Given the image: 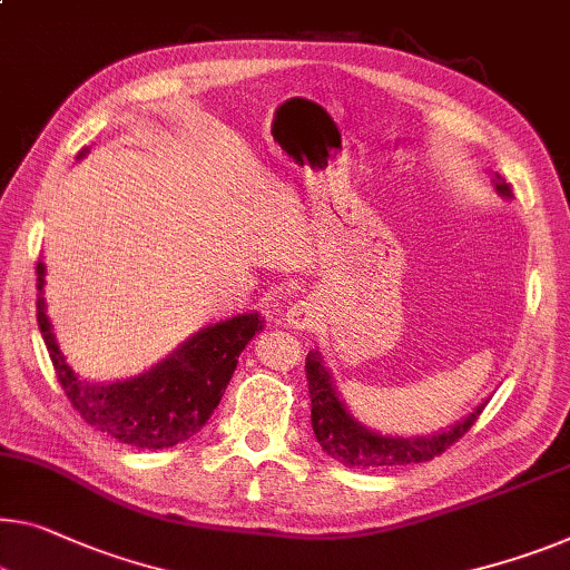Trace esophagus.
Returning a JSON list of instances; mask_svg holds the SVG:
<instances>
[{"mask_svg": "<svg viewBox=\"0 0 570 570\" xmlns=\"http://www.w3.org/2000/svg\"><path fill=\"white\" fill-rule=\"evenodd\" d=\"M315 321H318V305L308 297L293 303L291 311H287V326L291 328H311Z\"/></svg>", "mask_w": 570, "mask_h": 570, "instance_id": "1", "label": "esophagus"}]
</instances>
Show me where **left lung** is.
Segmentation results:
<instances>
[{
	"label": "left lung",
	"mask_w": 570,
	"mask_h": 570,
	"mask_svg": "<svg viewBox=\"0 0 570 570\" xmlns=\"http://www.w3.org/2000/svg\"><path fill=\"white\" fill-rule=\"evenodd\" d=\"M499 180V175H497ZM497 190L502 196H510V183L499 180ZM305 376H308L311 390V423L313 433L318 438L321 449L346 466L358 469H387L405 466V463H425L441 456L445 449H451L459 438L471 431L484 405L476 407L466 420H461L449 431L428 435V438H387L366 431L356 420L346 413L344 402L336 397L331 376L323 366L318 352H311L305 358Z\"/></svg>",
	"instance_id": "1"
}]
</instances>
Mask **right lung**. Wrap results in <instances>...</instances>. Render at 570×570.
<instances>
[{
  "instance_id": "obj_1",
  "label": "right lung",
  "mask_w": 570,
  "mask_h": 570,
  "mask_svg": "<svg viewBox=\"0 0 570 570\" xmlns=\"http://www.w3.org/2000/svg\"><path fill=\"white\" fill-rule=\"evenodd\" d=\"M42 275L46 267L38 262V291L46 283ZM38 326L52 370L76 413L119 443L157 451L188 441L206 425L232 380L236 358L249 338L259 334L265 318H259V313H247L208 326L155 370L114 384L78 380L52 336L42 295L38 297Z\"/></svg>"
}]
</instances>
